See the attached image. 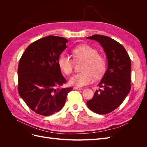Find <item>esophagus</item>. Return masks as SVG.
Masks as SVG:
<instances>
[{
  "label": "esophagus",
  "mask_w": 147,
  "mask_h": 147,
  "mask_svg": "<svg viewBox=\"0 0 147 147\" xmlns=\"http://www.w3.org/2000/svg\"><path fill=\"white\" fill-rule=\"evenodd\" d=\"M74 89H75V90H83L82 88L78 87V86H75Z\"/></svg>",
  "instance_id": "esophagus-1"
}]
</instances>
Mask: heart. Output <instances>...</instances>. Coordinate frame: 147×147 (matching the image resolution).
<instances>
[{
  "label": "heart",
  "mask_w": 147,
  "mask_h": 147,
  "mask_svg": "<svg viewBox=\"0 0 147 147\" xmlns=\"http://www.w3.org/2000/svg\"><path fill=\"white\" fill-rule=\"evenodd\" d=\"M72 55L75 60H84L82 72L74 75L69 80L72 85L83 86L90 83L93 78H99L104 75L106 69V61L104 57L99 55L93 47L82 44L74 48ZM74 61L65 53L62 54L58 59V65L61 70L66 74L72 73L74 68Z\"/></svg>",
  "instance_id": "obj_1"
}]
</instances>
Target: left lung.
Segmentation results:
<instances>
[{
  "mask_svg": "<svg viewBox=\"0 0 147 147\" xmlns=\"http://www.w3.org/2000/svg\"><path fill=\"white\" fill-rule=\"evenodd\" d=\"M99 42L107 59V68L87 106L97 114H107L118 108L131 90L130 57L125 48L112 38L101 35L86 37Z\"/></svg>",
  "mask_w": 147,
  "mask_h": 147,
  "instance_id": "left-lung-1",
  "label": "left lung"
}]
</instances>
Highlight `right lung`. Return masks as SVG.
Masks as SVG:
<instances>
[{"instance_id":"1","label":"right lung","mask_w":147,"mask_h":147,"mask_svg":"<svg viewBox=\"0 0 147 147\" xmlns=\"http://www.w3.org/2000/svg\"><path fill=\"white\" fill-rule=\"evenodd\" d=\"M67 42L65 38L49 35L31 43L21 57L18 69L19 94L37 114L50 116L58 112L72 90L59 88L66 80L58 59Z\"/></svg>"}]
</instances>
